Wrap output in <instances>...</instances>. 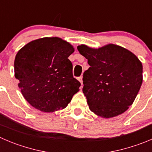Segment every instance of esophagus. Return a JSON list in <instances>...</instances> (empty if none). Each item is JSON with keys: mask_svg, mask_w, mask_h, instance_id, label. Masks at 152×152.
<instances>
[{"mask_svg": "<svg viewBox=\"0 0 152 152\" xmlns=\"http://www.w3.org/2000/svg\"><path fill=\"white\" fill-rule=\"evenodd\" d=\"M78 80H79V82H81V84H82V85H83V81H82V76H79V77L78 78Z\"/></svg>", "mask_w": 152, "mask_h": 152, "instance_id": "34e87169", "label": "esophagus"}]
</instances>
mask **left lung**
Listing matches in <instances>:
<instances>
[{
  "instance_id": "left-lung-1",
  "label": "left lung",
  "mask_w": 152,
  "mask_h": 152,
  "mask_svg": "<svg viewBox=\"0 0 152 152\" xmlns=\"http://www.w3.org/2000/svg\"><path fill=\"white\" fill-rule=\"evenodd\" d=\"M90 65L83 73V91L91 111L103 118L124 113L142 82V65L131 51L115 45L98 49L77 47Z\"/></svg>"
}]
</instances>
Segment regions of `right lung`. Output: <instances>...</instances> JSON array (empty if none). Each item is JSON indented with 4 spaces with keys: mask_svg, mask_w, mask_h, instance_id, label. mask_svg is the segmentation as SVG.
<instances>
[{
    "mask_svg": "<svg viewBox=\"0 0 152 152\" xmlns=\"http://www.w3.org/2000/svg\"><path fill=\"white\" fill-rule=\"evenodd\" d=\"M70 44L57 37L34 40L22 48L15 58V76L25 99L35 108L53 112L66 107L79 91L68 57Z\"/></svg>",
    "mask_w": 152,
    "mask_h": 152,
    "instance_id": "obj_1",
    "label": "right lung"
}]
</instances>
